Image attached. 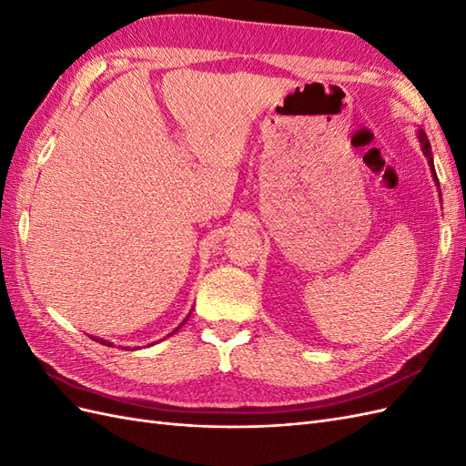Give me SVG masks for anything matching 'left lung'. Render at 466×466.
<instances>
[{
	"label": "left lung",
	"instance_id": "8db88e82",
	"mask_svg": "<svg viewBox=\"0 0 466 466\" xmlns=\"http://www.w3.org/2000/svg\"><path fill=\"white\" fill-rule=\"evenodd\" d=\"M418 139H420V146H421V151H424V155L428 157V165H430V168H431V177H433V180H435V185L440 187V182H437V175H435V168H433V153H431V146H430V139H428V136H426V132H421V130H418ZM441 194V192H440Z\"/></svg>",
	"mask_w": 466,
	"mask_h": 466
}]
</instances>
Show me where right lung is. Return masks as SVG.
I'll return each instance as SVG.
<instances>
[{
  "label": "right lung",
  "mask_w": 466,
  "mask_h": 466,
  "mask_svg": "<svg viewBox=\"0 0 466 466\" xmlns=\"http://www.w3.org/2000/svg\"><path fill=\"white\" fill-rule=\"evenodd\" d=\"M187 320H188V317H187V319H185V320H182V324H185V322H187ZM182 324H180V327H182ZM180 327H178V329H180ZM178 329H175V330H173V332H171V334H175V332H177V330H178ZM171 334H168V336H171ZM91 338H93V340H96V342H101V344H105V346H112V344H110V342H106V340H103V338H95V336H91Z\"/></svg>",
  "instance_id": "obj_1"
}]
</instances>
